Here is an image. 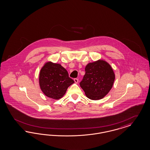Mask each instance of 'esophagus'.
Wrapping results in <instances>:
<instances>
[{
	"mask_svg": "<svg viewBox=\"0 0 150 150\" xmlns=\"http://www.w3.org/2000/svg\"><path fill=\"white\" fill-rule=\"evenodd\" d=\"M74 81H75V83H78V81H79V80H78V79H74Z\"/></svg>",
	"mask_w": 150,
	"mask_h": 150,
	"instance_id": "esophagus-1",
	"label": "esophagus"
}]
</instances>
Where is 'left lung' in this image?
Returning <instances> with one entry per match:
<instances>
[{
  "instance_id": "1",
  "label": "left lung",
  "mask_w": 150,
  "mask_h": 150,
  "mask_svg": "<svg viewBox=\"0 0 150 150\" xmlns=\"http://www.w3.org/2000/svg\"><path fill=\"white\" fill-rule=\"evenodd\" d=\"M85 70V74L80 85L86 97L93 100L103 98L112 88L115 79L111 65L100 59L88 63Z\"/></svg>"
}]
</instances>
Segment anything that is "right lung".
<instances>
[{
	"instance_id": "add662e5",
	"label": "right lung",
	"mask_w": 150,
	"mask_h": 150,
	"mask_svg": "<svg viewBox=\"0 0 150 150\" xmlns=\"http://www.w3.org/2000/svg\"><path fill=\"white\" fill-rule=\"evenodd\" d=\"M39 86L47 97L59 100L65 94L67 88L74 83L67 70L60 64L47 62L40 71Z\"/></svg>"
}]
</instances>
